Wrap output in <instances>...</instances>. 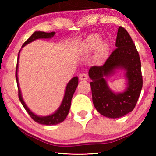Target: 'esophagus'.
I'll list each match as a JSON object with an SVG mask.
<instances>
[{
    "label": "esophagus",
    "mask_w": 156,
    "mask_h": 156,
    "mask_svg": "<svg viewBox=\"0 0 156 156\" xmlns=\"http://www.w3.org/2000/svg\"><path fill=\"white\" fill-rule=\"evenodd\" d=\"M79 79L80 80H87L88 79V76L85 73H81V74L79 75Z\"/></svg>",
    "instance_id": "esophagus-1"
}]
</instances>
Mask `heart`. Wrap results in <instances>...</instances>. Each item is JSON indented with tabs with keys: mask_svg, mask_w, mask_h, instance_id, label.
Here are the masks:
<instances>
[{
	"mask_svg": "<svg viewBox=\"0 0 156 156\" xmlns=\"http://www.w3.org/2000/svg\"><path fill=\"white\" fill-rule=\"evenodd\" d=\"M101 36L97 34H92L86 37L80 44V52L82 54H89L97 49V59H104L108 53V47L105 43H101Z\"/></svg>",
	"mask_w": 156,
	"mask_h": 156,
	"instance_id": "heart-1",
	"label": "heart"
}]
</instances>
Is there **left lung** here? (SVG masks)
Returning <instances> with one entry per match:
<instances>
[{"label":"left lung","mask_w":156,"mask_h":156,"mask_svg":"<svg viewBox=\"0 0 156 156\" xmlns=\"http://www.w3.org/2000/svg\"><path fill=\"white\" fill-rule=\"evenodd\" d=\"M115 45L117 48L103 65L93 66L89 70L93 104L100 114L112 119L123 117L133 110L143 83L139 53L129 34L121 26ZM120 69L126 72V88L122 93H114L105 78Z\"/></svg>","instance_id":"8db88e82"}]
</instances>
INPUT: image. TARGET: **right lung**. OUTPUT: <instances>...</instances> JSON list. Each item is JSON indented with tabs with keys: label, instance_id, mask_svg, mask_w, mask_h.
<instances>
[{
	"label": "right lung",
	"instance_id": "add662e5",
	"mask_svg": "<svg viewBox=\"0 0 156 156\" xmlns=\"http://www.w3.org/2000/svg\"><path fill=\"white\" fill-rule=\"evenodd\" d=\"M55 32H51V33H47V32L44 31H35L34 32V34L31 37H29L26 42H24V44H23L22 48L26 46V44L31 43L33 41L36 40V39H51L54 37ZM21 50H20L19 53H18V58H17V67H16V80H17V88H18V96L19 99L21 103L24 107V108L26 109V112H28V114H29L30 117L34 119L35 122H37V123L42 125H57L58 123L62 122L65 118L67 117L68 115V113H69V108H70L71 105V101H72V98L74 94L75 91L78 87V77H74L72 79L68 82L67 84V87H66L65 92H64V95L62 100V103H61L60 106L58 107V108L57 109L53 114H51V115L48 116H39L37 114H35L34 113L32 112L30 108L27 106L25 101H23V98L22 97V93H21L20 88L19 85V81H18V76H17V71H18V62H19V56H20V53Z\"/></svg>",
	"mask_w": 156,
	"mask_h": 156
}]
</instances>
